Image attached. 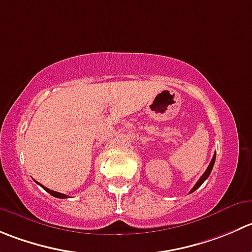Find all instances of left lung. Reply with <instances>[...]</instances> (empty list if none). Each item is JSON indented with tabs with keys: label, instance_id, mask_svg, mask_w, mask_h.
I'll list each match as a JSON object with an SVG mask.
<instances>
[{
	"label": "left lung",
	"instance_id": "left-lung-1",
	"mask_svg": "<svg viewBox=\"0 0 252 252\" xmlns=\"http://www.w3.org/2000/svg\"><path fill=\"white\" fill-rule=\"evenodd\" d=\"M214 162H216V154H214V156H213V158H212V161H211V163H209L208 165V167H207V170H206V172L203 173V175H202V177L199 178L198 180V182L196 183V185H194V187L192 188L191 189V193L192 192H194L197 189V188H199L202 186V183L204 182V181L207 180V178L209 177V175H211V172H212V168H213V166H214Z\"/></svg>",
	"mask_w": 252,
	"mask_h": 252
}]
</instances>
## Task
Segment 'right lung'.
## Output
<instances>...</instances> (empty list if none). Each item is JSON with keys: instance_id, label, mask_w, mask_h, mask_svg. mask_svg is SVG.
Here are the masks:
<instances>
[{"instance_id": "obj_1", "label": "right lung", "mask_w": 252, "mask_h": 252, "mask_svg": "<svg viewBox=\"0 0 252 252\" xmlns=\"http://www.w3.org/2000/svg\"><path fill=\"white\" fill-rule=\"evenodd\" d=\"M39 185H40V183H39ZM41 186V185H40ZM41 187L44 188V189H45L46 192H48V193H50L51 196H54V197H56V198H67V196L66 194H63V193H59V192H55V191H51V189H49V188H46V187H44V186H41Z\"/></svg>"}]
</instances>
